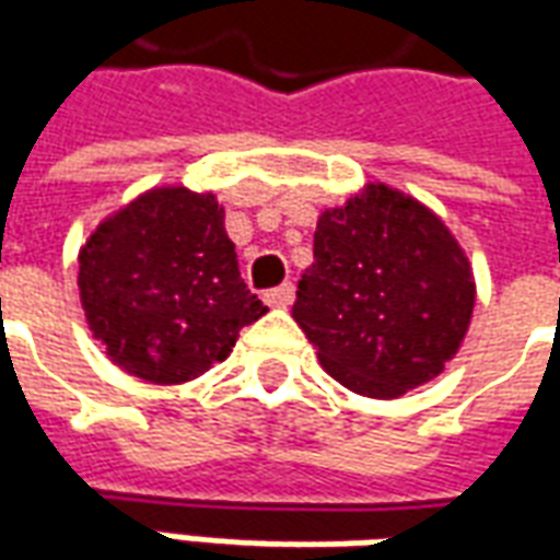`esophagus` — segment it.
<instances>
[{
  "mask_svg": "<svg viewBox=\"0 0 560 560\" xmlns=\"http://www.w3.org/2000/svg\"><path fill=\"white\" fill-rule=\"evenodd\" d=\"M293 293H296V288H293L291 281H284V284H279V288H272V291H267V305H272V308H288V305L293 303Z\"/></svg>",
  "mask_w": 560,
  "mask_h": 560,
  "instance_id": "34e87169",
  "label": "esophagus"
}]
</instances>
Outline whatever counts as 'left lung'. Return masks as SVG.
<instances>
[{"label":"left lung","mask_w":560,"mask_h":560,"mask_svg":"<svg viewBox=\"0 0 560 560\" xmlns=\"http://www.w3.org/2000/svg\"><path fill=\"white\" fill-rule=\"evenodd\" d=\"M474 312L465 252L434 212L369 185L315 231L293 320L339 384L396 399L441 375Z\"/></svg>","instance_id":"left-lung-1"}]
</instances>
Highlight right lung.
Here are the masks:
<instances>
[{"label": "right lung", "instance_id": "right-lung-1", "mask_svg": "<svg viewBox=\"0 0 560 560\" xmlns=\"http://www.w3.org/2000/svg\"><path fill=\"white\" fill-rule=\"evenodd\" d=\"M80 300L107 357L149 384L203 375L267 305L245 288L212 195L155 188L80 252Z\"/></svg>", "mask_w": 560, "mask_h": 560}]
</instances>
